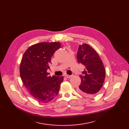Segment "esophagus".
<instances>
[{"label": "esophagus", "instance_id": "1", "mask_svg": "<svg viewBox=\"0 0 129 129\" xmlns=\"http://www.w3.org/2000/svg\"><path fill=\"white\" fill-rule=\"evenodd\" d=\"M65 77H66L67 78H71V77H72V76H71V75H65Z\"/></svg>", "mask_w": 129, "mask_h": 129}]
</instances>
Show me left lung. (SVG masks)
Listing matches in <instances>:
<instances>
[{
	"label": "left lung",
	"mask_w": 129,
	"mask_h": 129,
	"mask_svg": "<svg viewBox=\"0 0 129 129\" xmlns=\"http://www.w3.org/2000/svg\"><path fill=\"white\" fill-rule=\"evenodd\" d=\"M78 62L85 69L80 75L81 84L78 91L84 96L91 97L99 91L105 77V68L97 52L87 44L80 45L77 51Z\"/></svg>",
	"instance_id": "1"
}]
</instances>
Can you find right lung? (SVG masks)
<instances>
[{
    "label": "right lung",
    "instance_id": "obj_1",
    "mask_svg": "<svg viewBox=\"0 0 129 129\" xmlns=\"http://www.w3.org/2000/svg\"><path fill=\"white\" fill-rule=\"evenodd\" d=\"M58 42H42L27 49L21 61V79L32 97L39 102L47 103L56 97L64 77L49 76L51 58L60 49Z\"/></svg>",
    "mask_w": 129,
    "mask_h": 129
}]
</instances>
